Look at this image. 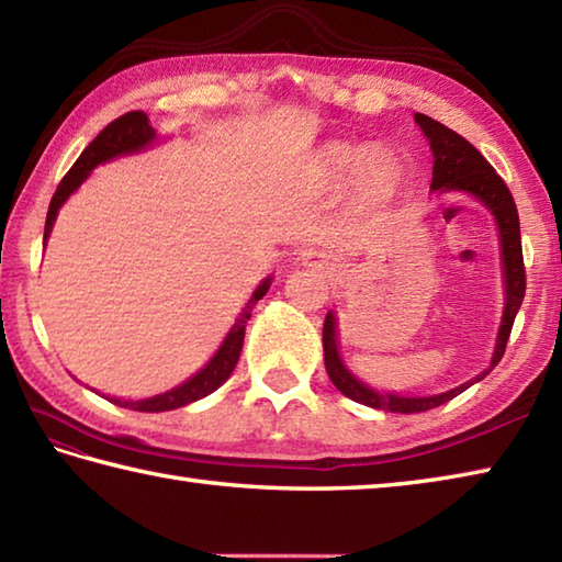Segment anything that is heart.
Masks as SVG:
<instances>
[{"label": "heart", "instance_id": "heart-1", "mask_svg": "<svg viewBox=\"0 0 562 562\" xmlns=\"http://www.w3.org/2000/svg\"><path fill=\"white\" fill-rule=\"evenodd\" d=\"M326 175L334 182H353L370 194L390 192L397 182L394 165L382 156H370L368 148H336L326 156Z\"/></svg>", "mask_w": 562, "mask_h": 562}]
</instances>
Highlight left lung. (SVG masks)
<instances>
[{
	"label": "left lung",
	"mask_w": 562,
	"mask_h": 562,
	"mask_svg": "<svg viewBox=\"0 0 562 562\" xmlns=\"http://www.w3.org/2000/svg\"><path fill=\"white\" fill-rule=\"evenodd\" d=\"M414 121L422 126L424 136L431 143L434 150V180L431 190L441 192H465L475 196L477 202L485 204L494 222L499 226V244H502V262H504V290H507V304H504V316L497 336V346H494V356L490 368L470 380L460 384L456 390H448L434 397H402V394H384L378 390H370L368 384H362L356 375H350L348 368L344 366L338 353V340H336V316L334 312L326 314L324 322V362L326 372L331 382L336 384L338 392H344L348 400L358 404L372 406V409H384L394 414H419L436 409L460 392H465L470 384L480 382L482 378L490 375V370L497 366L507 348V340L512 334L514 318L526 294V270H524V252H521V228H519V212H516L514 196L509 192L507 182H504L497 170L485 160V156L465 140L453 128L443 126L441 121H434L426 114H414Z\"/></svg>",
	"instance_id": "1"
}]
</instances>
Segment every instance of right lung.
Returning <instances> with one entry per match:
<instances>
[{
	"label": "right lung",
	"instance_id": "right-lung-1",
	"mask_svg": "<svg viewBox=\"0 0 562 562\" xmlns=\"http://www.w3.org/2000/svg\"><path fill=\"white\" fill-rule=\"evenodd\" d=\"M153 140H156V131H153L148 116L143 112H128L124 116L114 119L112 124L99 131V136L80 153V158L75 160V165L68 170V175H65V178L60 180L58 190H55L50 206H48L43 240L50 236L53 222H55V216H58V209L63 206V202L68 200V196L77 190V187H80L87 180V175H90L99 162H106V160H112L116 156H126V153H136V150L148 148ZM268 290H270V278L258 284V290L252 292L250 302L244 306V312H240V316L236 318L234 328H231L228 336L224 338L222 348L216 350V356L209 360L194 378L178 384V387L170 390V392L156 394V397H148V400L124 402V400L112 397L109 402H114L119 406H126V409H134V412H170V409H180V406L190 404V402L202 400V397H206V394H212L214 390L222 387V384L231 378V372H234L238 356H240V348H244L246 324L250 318L252 306H256V302L266 296Z\"/></svg>",
	"mask_w": 562,
	"mask_h": 562
}]
</instances>
